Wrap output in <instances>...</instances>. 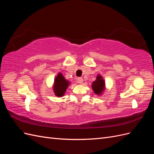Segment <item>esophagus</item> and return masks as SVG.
<instances>
[{"label":"esophagus","instance_id":"esophagus-1","mask_svg":"<svg viewBox=\"0 0 154 154\" xmlns=\"http://www.w3.org/2000/svg\"><path fill=\"white\" fill-rule=\"evenodd\" d=\"M77 82L78 83H80V84H81V83H83V78H81V77H79L77 78Z\"/></svg>","mask_w":154,"mask_h":154}]
</instances>
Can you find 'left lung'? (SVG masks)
<instances>
[{
	"instance_id": "obj_1",
	"label": "left lung",
	"mask_w": 154,
	"mask_h": 154,
	"mask_svg": "<svg viewBox=\"0 0 154 154\" xmlns=\"http://www.w3.org/2000/svg\"><path fill=\"white\" fill-rule=\"evenodd\" d=\"M105 87L104 80L100 75H98L96 78V80L92 83V88L96 94H100L103 91Z\"/></svg>"
}]
</instances>
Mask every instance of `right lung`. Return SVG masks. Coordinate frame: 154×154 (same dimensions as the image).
<instances>
[{"label":"right lung","mask_w":154,"mask_h":154,"mask_svg":"<svg viewBox=\"0 0 154 154\" xmlns=\"http://www.w3.org/2000/svg\"><path fill=\"white\" fill-rule=\"evenodd\" d=\"M69 85V82L65 79L61 73H59L54 80V92L55 95L59 97L63 96Z\"/></svg>","instance_id":"obj_1"}]
</instances>
